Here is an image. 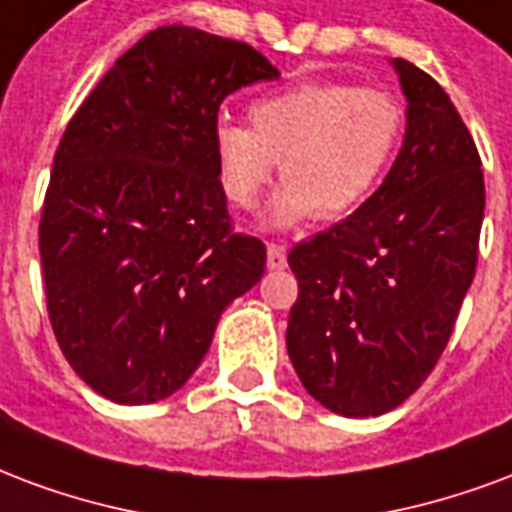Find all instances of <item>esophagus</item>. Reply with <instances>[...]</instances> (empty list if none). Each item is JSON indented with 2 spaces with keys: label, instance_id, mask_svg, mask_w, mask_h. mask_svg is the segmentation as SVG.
I'll use <instances>...</instances> for the list:
<instances>
[{
  "label": "esophagus",
  "instance_id": "obj_1",
  "mask_svg": "<svg viewBox=\"0 0 512 512\" xmlns=\"http://www.w3.org/2000/svg\"><path fill=\"white\" fill-rule=\"evenodd\" d=\"M287 266V249L279 244H268V268L279 271Z\"/></svg>",
  "mask_w": 512,
  "mask_h": 512
}]
</instances>
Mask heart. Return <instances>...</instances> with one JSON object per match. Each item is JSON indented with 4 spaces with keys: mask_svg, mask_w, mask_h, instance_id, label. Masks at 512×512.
I'll use <instances>...</instances> for the list:
<instances>
[{
    "mask_svg": "<svg viewBox=\"0 0 512 512\" xmlns=\"http://www.w3.org/2000/svg\"><path fill=\"white\" fill-rule=\"evenodd\" d=\"M404 108L393 94L344 81H304L249 105V127L219 121L211 154L219 187L241 211L255 208L279 162L282 189L266 225L325 222L361 208L393 162Z\"/></svg>",
    "mask_w": 512,
    "mask_h": 512,
    "instance_id": "b5f03b06",
    "label": "heart"
}]
</instances>
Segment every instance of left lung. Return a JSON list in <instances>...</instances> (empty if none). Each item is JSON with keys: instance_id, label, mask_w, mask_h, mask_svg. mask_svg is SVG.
I'll return each instance as SVG.
<instances>
[{"instance_id": "1", "label": "left lung", "mask_w": 512, "mask_h": 512, "mask_svg": "<svg viewBox=\"0 0 512 512\" xmlns=\"http://www.w3.org/2000/svg\"><path fill=\"white\" fill-rule=\"evenodd\" d=\"M391 64L407 100L399 157L358 211L287 255L290 361L306 393L344 418L391 412L437 366L486 208L478 149L450 97L415 64Z\"/></svg>"}]
</instances>
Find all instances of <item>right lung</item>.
Returning <instances> with one entry per match:
<instances>
[{
    "mask_svg": "<svg viewBox=\"0 0 512 512\" xmlns=\"http://www.w3.org/2000/svg\"><path fill=\"white\" fill-rule=\"evenodd\" d=\"M279 70L252 45L160 26L116 59L56 149L40 219L48 317L75 374L116 404L168 399L266 246L230 230L211 132L227 94Z\"/></svg>",
    "mask_w": 512,
    "mask_h": 512,
    "instance_id": "obj_1",
    "label": "right lung"
}]
</instances>
